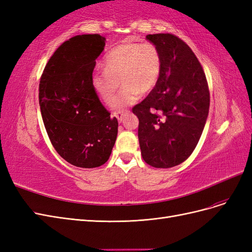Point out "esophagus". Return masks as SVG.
Masks as SVG:
<instances>
[{"mask_svg": "<svg viewBox=\"0 0 252 252\" xmlns=\"http://www.w3.org/2000/svg\"><path fill=\"white\" fill-rule=\"evenodd\" d=\"M126 112H127V111H125V110L114 111V112L112 113V117H116V118L119 120V122H122V121H123V119H124V116L126 114Z\"/></svg>", "mask_w": 252, "mask_h": 252, "instance_id": "34e87169", "label": "esophagus"}]
</instances>
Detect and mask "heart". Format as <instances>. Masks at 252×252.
Returning a JSON list of instances; mask_svg holds the SVG:
<instances>
[{
  "instance_id": "b5f03b06",
  "label": "heart",
  "mask_w": 252,
  "mask_h": 252,
  "mask_svg": "<svg viewBox=\"0 0 252 252\" xmlns=\"http://www.w3.org/2000/svg\"><path fill=\"white\" fill-rule=\"evenodd\" d=\"M104 70L91 75V85L98 98L110 104L122 84L114 108L134 103L142 94H147L158 84L163 69L162 53L150 42H128L110 49L103 59Z\"/></svg>"
}]
</instances>
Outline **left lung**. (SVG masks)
<instances>
[{"label":"left lung","instance_id":"1","mask_svg":"<svg viewBox=\"0 0 252 252\" xmlns=\"http://www.w3.org/2000/svg\"><path fill=\"white\" fill-rule=\"evenodd\" d=\"M162 53L163 69L156 87L132 112L139 118L143 159L156 168H170L196 147L208 117L210 94L203 67L177 35L148 34Z\"/></svg>","mask_w":252,"mask_h":252}]
</instances>
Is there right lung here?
<instances>
[{"label":"right lung","instance_id":"1","mask_svg":"<svg viewBox=\"0 0 252 252\" xmlns=\"http://www.w3.org/2000/svg\"><path fill=\"white\" fill-rule=\"evenodd\" d=\"M105 37L75 35L55 51L42 73L39 100L49 140L65 161L94 168L108 161L118 135V120L91 85Z\"/></svg>","mask_w":252,"mask_h":252}]
</instances>
